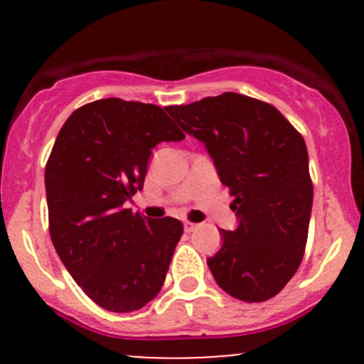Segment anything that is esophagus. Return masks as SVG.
<instances>
[{"mask_svg": "<svg viewBox=\"0 0 364 364\" xmlns=\"http://www.w3.org/2000/svg\"><path fill=\"white\" fill-rule=\"evenodd\" d=\"M183 225H185V231H186V232H193L195 229L198 228V224L191 223V220H185V223H183Z\"/></svg>", "mask_w": 364, "mask_h": 364, "instance_id": "1", "label": "esophagus"}]
</instances>
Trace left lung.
I'll list each match as a JSON object with an SVG mask.
<instances>
[{"label":"left lung","instance_id":"left-lung-1","mask_svg":"<svg viewBox=\"0 0 364 364\" xmlns=\"http://www.w3.org/2000/svg\"><path fill=\"white\" fill-rule=\"evenodd\" d=\"M166 111L205 144L235 196L240 225L220 229L223 246L207 260L215 282L240 301L274 298L306 248L313 183L301 133L272 104L236 92Z\"/></svg>","mask_w":364,"mask_h":364}]
</instances>
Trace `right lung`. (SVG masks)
I'll return each mask as SVG.
<instances>
[{
  "label": "right lung",
  "instance_id": "add662e5",
  "mask_svg": "<svg viewBox=\"0 0 364 364\" xmlns=\"http://www.w3.org/2000/svg\"><path fill=\"white\" fill-rule=\"evenodd\" d=\"M185 133L156 104L99 99L65 121L46 164L49 235L75 282L107 311L144 308L161 291L183 224L124 208L144 188L159 141Z\"/></svg>",
  "mask_w": 364,
  "mask_h": 364
}]
</instances>
